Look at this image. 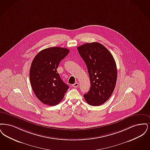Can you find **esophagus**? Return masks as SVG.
I'll use <instances>...</instances> for the list:
<instances>
[{"label":"esophagus","mask_w":150,"mask_h":150,"mask_svg":"<svg viewBox=\"0 0 150 150\" xmlns=\"http://www.w3.org/2000/svg\"><path fill=\"white\" fill-rule=\"evenodd\" d=\"M78 86H79V83H78V82H76V83H74L73 85H72V86L73 87H75V88L78 87Z\"/></svg>","instance_id":"34e87169"}]
</instances>
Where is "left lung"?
Wrapping results in <instances>:
<instances>
[{
    "label": "left lung",
    "instance_id": "left-lung-1",
    "mask_svg": "<svg viewBox=\"0 0 150 150\" xmlns=\"http://www.w3.org/2000/svg\"><path fill=\"white\" fill-rule=\"evenodd\" d=\"M86 64L91 87L84 95L86 101L92 106L104 104L114 90L117 79L116 63L110 52L98 42L86 43L77 47Z\"/></svg>",
    "mask_w": 150,
    "mask_h": 150
}]
</instances>
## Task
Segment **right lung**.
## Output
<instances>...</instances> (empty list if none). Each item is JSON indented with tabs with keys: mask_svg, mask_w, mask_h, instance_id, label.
Listing matches in <instances>:
<instances>
[{
	"mask_svg": "<svg viewBox=\"0 0 150 150\" xmlns=\"http://www.w3.org/2000/svg\"><path fill=\"white\" fill-rule=\"evenodd\" d=\"M69 52L67 48L49 47L40 52L33 60L30 70L31 85L36 96L44 104H58L69 88L57 70Z\"/></svg>",
	"mask_w": 150,
	"mask_h": 150,
	"instance_id": "obj_1",
	"label": "right lung"
}]
</instances>
